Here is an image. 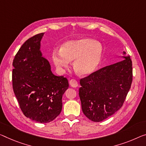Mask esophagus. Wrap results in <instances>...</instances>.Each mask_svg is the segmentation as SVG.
Returning <instances> with one entry per match:
<instances>
[{
  "label": "esophagus",
  "instance_id": "1",
  "mask_svg": "<svg viewBox=\"0 0 146 146\" xmlns=\"http://www.w3.org/2000/svg\"><path fill=\"white\" fill-rule=\"evenodd\" d=\"M69 84H70V86H72V87H77L78 86V82L74 79H72L69 81Z\"/></svg>",
  "mask_w": 146,
  "mask_h": 146
}]
</instances>
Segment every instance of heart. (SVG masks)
Returning <instances> with one entry per match:
<instances>
[{"label":"heart","instance_id":"1","mask_svg":"<svg viewBox=\"0 0 146 146\" xmlns=\"http://www.w3.org/2000/svg\"><path fill=\"white\" fill-rule=\"evenodd\" d=\"M102 47L99 42L87 38L70 40L62 45L60 50L53 51L52 59L58 68H68L74 60V68L78 74L88 76L99 65Z\"/></svg>","mask_w":146,"mask_h":146}]
</instances>
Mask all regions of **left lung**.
<instances>
[{"label":"left lung","instance_id":"8db88e82","mask_svg":"<svg viewBox=\"0 0 146 146\" xmlns=\"http://www.w3.org/2000/svg\"><path fill=\"white\" fill-rule=\"evenodd\" d=\"M80 80L79 95L84 115L95 122L104 120L122 107L133 81L130 56Z\"/></svg>","mask_w":146,"mask_h":146}]
</instances>
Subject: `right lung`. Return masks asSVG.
<instances>
[{
  "instance_id": "obj_1",
  "label": "right lung",
  "mask_w": 146,
  "mask_h": 146,
  "mask_svg": "<svg viewBox=\"0 0 146 146\" xmlns=\"http://www.w3.org/2000/svg\"><path fill=\"white\" fill-rule=\"evenodd\" d=\"M44 33L29 38L13 60L12 86L20 108L27 117L49 123L62 110V97L68 88L66 78L51 71L48 60L42 57L40 41Z\"/></svg>"
}]
</instances>
